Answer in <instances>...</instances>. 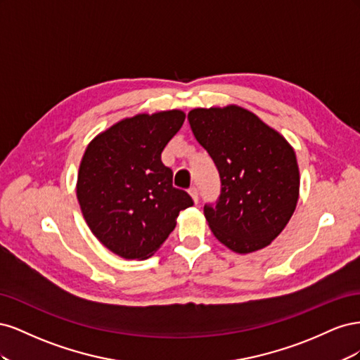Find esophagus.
<instances>
[{"mask_svg":"<svg viewBox=\"0 0 360 360\" xmlns=\"http://www.w3.org/2000/svg\"><path fill=\"white\" fill-rule=\"evenodd\" d=\"M189 195L192 197V200H193V202L197 204L198 202V189L195 188V186H192L191 189H189Z\"/></svg>","mask_w":360,"mask_h":360,"instance_id":"esophagus-1","label":"esophagus"}]
</instances>
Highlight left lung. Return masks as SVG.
<instances>
[{"mask_svg":"<svg viewBox=\"0 0 360 360\" xmlns=\"http://www.w3.org/2000/svg\"><path fill=\"white\" fill-rule=\"evenodd\" d=\"M188 120L221 177L216 205H204L212 233L237 254L266 248L284 230L299 200L300 176L292 147L237 105L195 108Z\"/></svg>","mask_w":360,"mask_h":360,"instance_id":"left-lung-1","label":"left lung"}]
</instances>
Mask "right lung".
Returning <instances> with one entry per match:
<instances>
[{"label":"right lung","mask_w":360,"mask_h":360,"mask_svg":"<svg viewBox=\"0 0 360 360\" xmlns=\"http://www.w3.org/2000/svg\"><path fill=\"white\" fill-rule=\"evenodd\" d=\"M180 110L123 118L97 135L82 156L76 197L91 233L126 259L153 255L193 205L172 186V171L160 160L184 122Z\"/></svg>","instance_id":"obj_1"}]
</instances>
